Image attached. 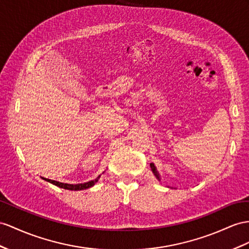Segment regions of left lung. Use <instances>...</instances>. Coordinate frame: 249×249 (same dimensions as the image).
Returning a JSON list of instances; mask_svg holds the SVG:
<instances>
[{
	"instance_id": "obj_1",
	"label": "left lung",
	"mask_w": 249,
	"mask_h": 249,
	"mask_svg": "<svg viewBox=\"0 0 249 249\" xmlns=\"http://www.w3.org/2000/svg\"><path fill=\"white\" fill-rule=\"evenodd\" d=\"M150 167H151V170H152V173H154V175L156 176V178L157 179L159 180V181H161V178H160V175H159V173L157 171V168H156V166H155V164L154 163H151L150 164Z\"/></svg>"
}]
</instances>
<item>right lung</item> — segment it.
<instances>
[{"instance_id":"1","label":"right lung","mask_w":249,"mask_h":249,"mask_svg":"<svg viewBox=\"0 0 249 249\" xmlns=\"http://www.w3.org/2000/svg\"><path fill=\"white\" fill-rule=\"evenodd\" d=\"M99 176L97 179H94L92 181H89V182H86V183H81V184H67V183H61V182H58V181H54V180H50V179H45V178H42L43 180H45L49 183L53 184V185L58 186L60 188H64V189H68V190H83V189H87L89 187L93 186L95 183H97L100 179Z\"/></svg>"}]
</instances>
